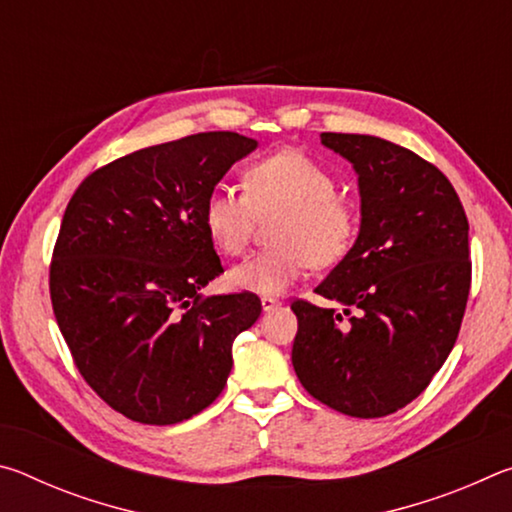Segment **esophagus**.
Returning <instances> with one entry per match:
<instances>
[{"label":"esophagus","mask_w":512,"mask_h":512,"mask_svg":"<svg viewBox=\"0 0 512 512\" xmlns=\"http://www.w3.org/2000/svg\"><path fill=\"white\" fill-rule=\"evenodd\" d=\"M277 307H280V300H275L271 296H264L262 298V309L266 311V314H271V311H275Z\"/></svg>","instance_id":"1"}]
</instances>
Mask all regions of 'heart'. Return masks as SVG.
Here are the masks:
<instances>
[{
	"label": "heart",
	"mask_w": 512,
	"mask_h": 512,
	"mask_svg": "<svg viewBox=\"0 0 512 512\" xmlns=\"http://www.w3.org/2000/svg\"><path fill=\"white\" fill-rule=\"evenodd\" d=\"M280 212L259 250L228 271L230 287L277 296L311 266H332L350 253L357 212L336 194V180L300 151H280L244 171V194L214 187L203 203V225L225 255H239L253 235L257 216Z\"/></svg>",
	"instance_id": "b5f03b06"
}]
</instances>
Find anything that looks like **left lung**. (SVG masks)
<instances>
[{
	"label": "left lung",
	"instance_id": "1",
	"mask_svg": "<svg viewBox=\"0 0 512 512\" xmlns=\"http://www.w3.org/2000/svg\"><path fill=\"white\" fill-rule=\"evenodd\" d=\"M320 144L357 173L361 225L314 289L343 311L291 305V361L329 409L381 418L415 400L454 348L470 293V225L445 173L404 146L352 133H320Z\"/></svg>",
	"mask_w": 512,
	"mask_h": 512
}]
</instances>
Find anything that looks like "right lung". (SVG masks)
<instances>
[{
  "label": "right lung",
  "instance_id": "1",
  "mask_svg": "<svg viewBox=\"0 0 512 512\" xmlns=\"http://www.w3.org/2000/svg\"><path fill=\"white\" fill-rule=\"evenodd\" d=\"M255 149L228 131L155 144L94 171L67 205L51 305L83 379L126 418L201 413L228 381L232 343L262 314L255 293H201L223 273L203 203Z\"/></svg>",
  "mask_w": 512,
  "mask_h": 512
}]
</instances>
